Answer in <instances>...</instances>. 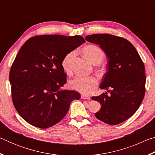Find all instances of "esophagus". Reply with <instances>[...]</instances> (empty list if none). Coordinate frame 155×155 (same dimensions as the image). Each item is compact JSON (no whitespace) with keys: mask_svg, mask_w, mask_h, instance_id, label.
<instances>
[{"mask_svg":"<svg viewBox=\"0 0 155 155\" xmlns=\"http://www.w3.org/2000/svg\"><path fill=\"white\" fill-rule=\"evenodd\" d=\"M81 98H82V99H87V100H90V97L89 96L85 95V94H82V95H81Z\"/></svg>","mask_w":155,"mask_h":155,"instance_id":"esophagus-1","label":"esophagus"}]
</instances>
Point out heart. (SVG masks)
I'll return each instance as SVG.
<instances>
[{
  "instance_id": "1",
  "label": "heart",
  "mask_w": 155,
  "mask_h": 155,
  "mask_svg": "<svg viewBox=\"0 0 155 155\" xmlns=\"http://www.w3.org/2000/svg\"><path fill=\"white\" fill-rule=\"evenodd\" d=\"M83 53L85 59L94 65L101 64L104 58V51L100 47L95 45L85 46L83 50ZM74 54V52L68 53L61 61L62 68L66 74L70 73V61ZM98 84V79L93 76H89V77L77 76L70 81L69 86L70 88L81 93L89 94L97 87Z\"/></svg>"
}]
</instances>
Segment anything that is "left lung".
<instances>
[{"label":"left lung","instance_id":"1","mask_svg":"<svg viewBox=\"0 0 155 155\" xmlns=\"http://www.w3.org/2000/svg\"><path fill=\"white\" fill-rule=\"evenodd\" d=\"M85 40L97 44L108 58L100 88L107 92L91 99L101 104L96 118L108 124L124 122L135 114L145 95V67L129 41L110 34H94ZM110 94H107V92Z\"/></svg>","mask_w":155,"mask_h":155}]
</instances>
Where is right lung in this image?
Masks as SVG:
<instances>
[{
  "label": "right lung",
  "instance_id": "right-lung-1",
  "mask_svg": "<svg viewBox=\"0 0 155 155\" xmlns=\"http://www.w3.org/2000/svg\"><path fill=\"white\" fill-rule=\"evenodd\" d=\"M85 41L80 35L33 37L21 47L12 65L9 81L13 103L28 124L40 128L64 118L70 103L79 100L74 90H60L66 83L61 61Z\"/></svg>",
  "mask_w": 155,
  "mask_h": 155
}]
</instances>
